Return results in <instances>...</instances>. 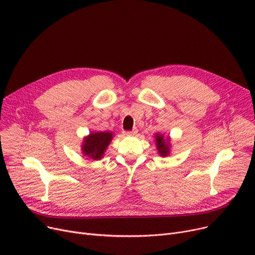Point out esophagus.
Wrapping results in <instances>:
<instances>
[{
	"label": "esophagus",
	"mask_w": 255,
	"mask_h": 255,
	"mask_svg": "<svg viewBox=\"0 0 255 255\" xmlns=\"http://www.w3.org/2000/svg\"><path fill=\"white\" fill-rule=\"evenodd\" d=\"M136 132H137V130H136V129H133L132 131H124V132H123V134H124V135H126V136H130V135H134V134H136Z\"/></svg>",
	"instance_id": "esophagus-1"
}]
</instances>
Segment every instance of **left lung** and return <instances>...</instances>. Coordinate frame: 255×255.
Returning a JSON list of instances; mask_svg holds the SVG:
<instances>
[{
    "label": "left lung",
    "instance_id": "left-lung-1",
    "mask_svg": "<svg viewBox=\"0 0 255 255\" xmlns=\"http://www.w3.org/2000/svg\"><path fill=\"white\" fill-rule=\"evenodd\" d=\"M155 144H156V150L161 157H167L170 154V137H165L164 134L161 133H156L155 134Z\"/></svg>",
    "mask_w": 255,
    "mask_h": 255
}]
</instances>
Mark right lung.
I'll return each instance as SVG.
<instances>
[{"mask_svg": "<svg viewBox=\"0 0 255 255\" xmlns=\"http://www.w3.org/2000/svg\"><path fill=\"white\" fill-rule=\"evenodd\" d=\"M113 138V132L93 131L84 138L82 153L93 160H100L104 157V153Z\"/></svg>", "mask_w": 255, "mask_h": 255, "instance_id": "obj_1", "label": "right lung"}]
</instances>
